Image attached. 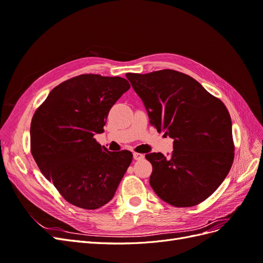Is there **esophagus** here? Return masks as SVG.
Listing matches in <instances>:
<instances>
[{"mask_svg":"<svg viewBox=\"0 0 263 263\" xmlns=\"http://www.w3.org/2000/svg\"><path fill=\"white\" fill-rule=\"evenodd\" d=\"M145 158V156L142 154H137V153H134V159L135 160H142V159Z\"/></svg>","mask_w":263,"mask_h":263,"instance_id":"obj_1","label":"esophagus"}]
</instances>
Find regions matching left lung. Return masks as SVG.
Listing matches in <instances>:
<instances>
[{
	"label": "left lung",
	"instance_id": "8db88e82",
	"mask_svg": "<svg viewBox=\"0 0 263 263\" xmlns=\"http://www.w3.org/2000/svg\"><path fill=\"white\" fill-rule=\"evenodd\" d=\"M126 78L158 132L172 138L173 151L146 155L150 185L162 201L190 208L211 196L234 161L232 118L220 100L195 79L165 69Z\"/></svg>",
	"mask_w": 263,
	"mask_h": 263
}]
</instances>
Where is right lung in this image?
<instances>
[{"label": "right lung", "instance_id": "add662e5", "mask_svg": "<svg viewBox=\"0 0 263 263\" xmlns=\"http://www.w3.org/2000/svg\"><path fill=\"white\" fill-rule=\"evenodd\" d=\"M129 87L121 77L78 76L53 87L31 119L30 150L38 168L78 208L97 210L112 200L133 160L130 151L113 153L94 139Z\"/></svg>", "mask_w": 263, "mask_h": 263}]
</instances>
